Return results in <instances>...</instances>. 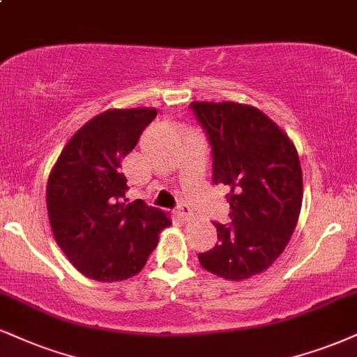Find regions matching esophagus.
<instances>
[{"label": "esophagus", "instance_id": "obj_1", "mask_svg": "<svg viewBox=\"0 0 357 357\" xmlns=\"http://www.w3.org/2000/svg\"><path fill=\"white\" fill-rule=\"evenodd\" d=\"M175 215H177V217L182 220V222H188V220L192 218V210H190V206L188 205H180L177 210H175Z\"/></svg>", "mask_w": 357, "mask_h": 357}]
</instances>
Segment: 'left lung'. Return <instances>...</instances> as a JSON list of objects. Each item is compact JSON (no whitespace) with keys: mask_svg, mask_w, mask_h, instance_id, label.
Masks as SVG:
<instances>
[{"mask_svg":"<svg viewBox=\"0 0 357 357\" xmlns=\"http://www.w3.org/2000/svg\"><path fill=\"white\" fill-rule=\"evenodd\" d=\"M192 109L208 134L213 182L230 188L231 223H213L218 243L200 253L206 271L245 281L266 271L284 252L303 204V172L293 140L250 104L195 100Z\"/></svg>","mask_w":357,"mask_h":357,"instance_id":"1","label":"left lung"}]
</instances>
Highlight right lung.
<instances>
[{"label": "right lung", "mask_w": 357, "mask_h": 357, "mask_svg": "<svg viewBox=\"0 0 357 357\" xmlns=\"http://www.w3.org/2000/svg\"><path fill=\"white\" fill-rule=\"evenodd\" d=\"M155 116L153 107L98 114L68 140L51 169L46 206L52 235L87 278L112 283L135 276L172 225L169 213L124 199L122 158Z\"/></svg>", "instance_id": "1"}]
</instances>
